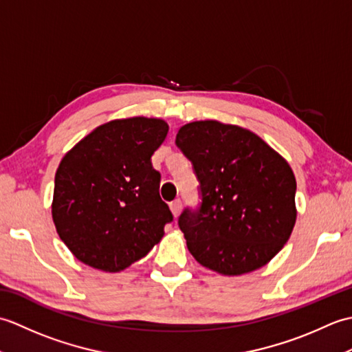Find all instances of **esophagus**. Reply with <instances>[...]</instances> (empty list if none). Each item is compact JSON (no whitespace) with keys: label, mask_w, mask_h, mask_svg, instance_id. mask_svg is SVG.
Masks as SVG:
<instances>
[{"label":"esophagus","mask_w":352,"mask_h":352,"mask_svg":"<svg viewBox=\"0 0 352 352\" xmlns=\"http://www.w3.org/2000/svg\"><path fill=\"white\" fill-rule=\"evenodd\" d=\"M169 207H170V212H172V214L177 216L180 214V212H182V207H183V203H182V199H175V201H172V203L169 204Z\"/></svg>","instance_id":"1"}]
</instances>
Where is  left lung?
Returning <instances> with one entry per match:
<instances>
[{"mask_svg":"<svg viewBox=\"0 0 352 352\" xmlns=\"http://www.w3.org/2000/svg\"><path fill=\"white\" fill-rule=\"evenodd\" d=\"M175 144L199 182V206L178 218L192 256L223 275L265 266L296 219V182L287 162L257 134L218 121L186 124Z\"/></svg>","mask_w":352,"mask_h":352,"instance_id":"1","label":"left lung"}]
</instances>
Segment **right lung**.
Returning a JSON list of instances; mask_svg holds the SVG:
<instances>
[{
    "label": "right lung",
    "instance_id": "add662e5",
    "mask_svg": "<svg viewBox=\"0 0 352 352\" xmlns=\"http://www.w3.org/2000/svg\"><path fill=\"white\" fill-rule=\"evenodd\" d=\"M169 126L130 118L100 125L66 154L54 180L52 219L80 261L119 272L145 257L172 222L151 157Z\"/></svg>",
    "mask_w": 352,
    "mask_h": 352
}]
</instances>
